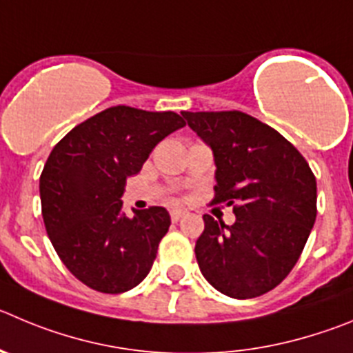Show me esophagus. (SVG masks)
I'll return each instance as SVG.
<instances>
[{
	"label": "esophagus",
	"mask_w": 353,
	"mask_h": 353,
	"mask_svg": "<svg viewBox=\"0 0 353 353\" xmlns=\"http://www.w3.org/2000/svg\"><path fill=\"white\" fill-rule=\"evenodd\" d=\"M171 222H179L180 219H183V216L187 215V212H183V210H171Z\"/></svg>",
	"instance_id": "obj_1"
}]
</instances>
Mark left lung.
Listing matches in <instances>:
<instances>
[{
  "label": "left lung",
  "instance_id": "left-lung-1",
  "mask_svg": "<svg viewBox=\"0 0 353 353\" xmlns=\"http://www.w3.org/2000/svg\"><path fill=\"white\" fill-rule=\"evenodd\" d=\"M187 124L213 150V203L232 206L225 225L205 215L196 241L203 276L234 299L263 296L296 266L316 216V182L290 141L252 115L182 112Z\"/></svg>",
  "mask_w": 353,
  "mask_h": 353
}]
</instances>
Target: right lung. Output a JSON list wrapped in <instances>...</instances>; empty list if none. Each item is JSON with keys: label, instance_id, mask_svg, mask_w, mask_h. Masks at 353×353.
I'll return each instance as SVG.
<instances>
[{"label": "right lung", "instance_id": "add662e5", "mask_svg": "<svg viewBox=\"0 0 353 353\" xmlns=\"http://www.w3.org/2000/svg\"><path fill=\"white\" fill-rule=\"evenodd\" d=\"M185 122L174 112L112 106L75 125L52 148L40 176L41 215L57 255L90 289L121 294L154 264L170 229L163 206L122 213L128 176Z\"/></svg>", "mask_w": 353, "mask_h": 353}]
</instances>
